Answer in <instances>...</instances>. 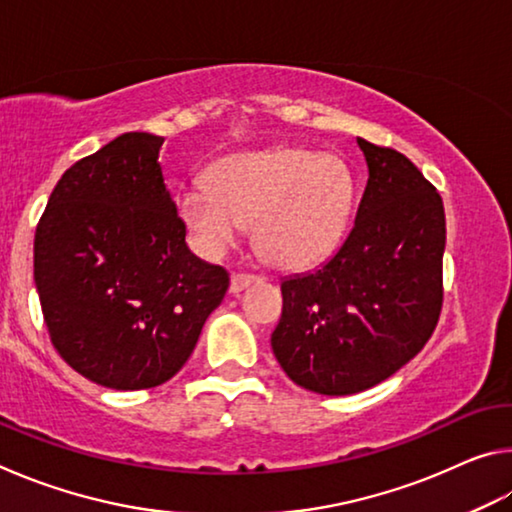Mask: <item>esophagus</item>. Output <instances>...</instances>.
I'll use <instances>...</instances> for the list:
<instances>
[{
    "label": "esophagus",
    "instance_id": "34e87169",
    "mask_svg": "<svg viewBox=\"0 0 512 512\" xmlns=\"http://www.w3.org/2000/svg\"><path fill=\"white\" fill-rule=\"evenodd\" d=\"M257 277L255 275H248V273H235L230 277V293H239L248 289L250 284H255Z\"/></svg>",
    "mask_w": 512,
    "mask_h": 512
}]
</instances>
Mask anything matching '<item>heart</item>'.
<instances>
[{"instance_id":"obj_1","label":"heart","mask_w":512,"mask_h":512,"mask_svg":"<svg viewBox=\"0 0 512 512\" xmlns=\"http://www.w3.org/2000/svg\"><path fill=\"white\" fill-rule=\"evenodd\" d=\"M350 201L352 183L339 160L273 149L219 160L210 183L196 180L180 192L178 212L207 253H221L255 223L259 255L277 268L302 271L339 244Z\"/></svg>"}]
</instances>
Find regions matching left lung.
<instances>
[{
  "instance_id": "obj_1",
  "label": "left lung",
  "mask_w": 512,
  "mask_h": 512,
  "mask_svg": "<svg viewBox=\"0 0 512 512\" xmlns=\"http://www.w3.org/2000/svg\"><path fill=\"white\" fill-rule=\"evenodd\" d=\"M368 164L357 219L323 266L282 282L271 334L291 381L320 395H352L406 366L443 307V198L395 149L357 137Z\"/></svg>"
}]
</instances>
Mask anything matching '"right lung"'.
<instances>
[{"label":"right lung","instance_id":"obj_1","mask_svg":"<svg viewBox=\"0 0 512 512\" xmlns=\"http://www.w3.org/2000/svg\"><path fill=\"white\" fill-rule=\"evenodd\" d=\"M162 144L124 133L69 167L33 241L51 343L85 379L115 391L176 375L230 287L225 268L187 248Z\"/></svg>","mask_w":512,"mask_h":512}]
</instances>
